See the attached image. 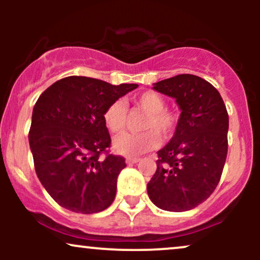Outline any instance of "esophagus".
Here are the masks:
<instances>
[{"label":"esophagus","mask_w":260,"mask_h":260,"mask_svg":"<svg viewBox=\"0 0 260 260\" xmlns=\"http://www.w3.org/2000/svg\"><path fill=\"white\" fill-rule=\"evenodd\" d=\"M139 161L138 157H127L126 162L127 165H133V164H137Z\"/></svg>","instance_id":"1"}]
</instances>
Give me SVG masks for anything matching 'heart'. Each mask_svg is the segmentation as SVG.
Segmentation results:
<instances>
[{"instance_id":"obj_1","label":"heart","mask_w":260,"mask_h":260,"mask_svg":"<svg viewBox=\"0 0 260 260\" xmlns=\"http://www.w3.org/2000/svg\"><path fill=\"white\" fill-rule=\"evenodd\" d=\"M136 109L145 113L138 134L124 133L113 140V150L124 156H139L153 150L159 144V137L168 140L174 136L180 122V113L166 109V101L156 91H144L132 100ZM104 123L111 133H120L126 128L127 111L123 103L116 100L106 107Z\"/></svg>"}]
</instances>
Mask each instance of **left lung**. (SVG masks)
I'll list each match as a JSON object with an SVG mask.
<instances>
[{"label": "left lung", "instance_id": "8db88e82", "mask_svg": "<svg viewBox=\"0 0 260 260\" xmlns=\"http://www.w3.org/2000/svg\"><path fill=\"white\" fill-rule=\"evenodd\" d=\"M154 89L175 98L182 112L172 139L157 151L149 198L162 210H190L207 201L221 178L229 147L228 110L220 92L193 74L164 79Z\"/></svg>", "mask_w": 260, "mask_h": 260}]
</instances>
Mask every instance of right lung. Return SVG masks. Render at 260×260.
<instances>
[{
  "label": "right lung",
  "instance_id": "add662e5",
  "mask_svg": "<svg viewBox=\"0 0 260 260\" xmlns=\"http://www.w3.org/2000/svg\"><path fill=\"white\" fill-rule=\"evenodd\" d=\"M137 86L71 76L40 95L32 110L29 144L38 178L61 207L92 214L112 204L126 161L110 154L111 138L103 115Z\"/></svg>",
  "mask_w": 260,
  "mask_h": 260
}]
</instances>
